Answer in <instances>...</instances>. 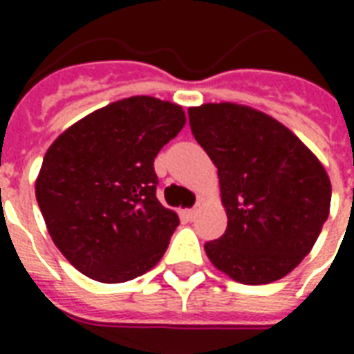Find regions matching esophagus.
Instances as JSON below:
<instances>
[{
    "label": "esophagus",
    "mask_w": 354,
    "mask_h": 354,
    "mask_svg": "<svg viewBox=\"0 0 354 354\" xmlns=\"http://www.w3.org/2000/svg\"><path fill=\"white\" fill-rule=\"evenodd\" d=\"M198 213H200L198 205H194V207H191V209H185V216H187L189 221H194Z\"/></svg>",
    "instance_id": "obj_1"
}]
</instances>
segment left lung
Listing matches in <instances>:
<instances>
[{
    "label": "left lung",
    "mask_w": 354,
    "mask_h": 354,
    "mask_svg": "<svg viewBox=\"0 0 354 354\" xmlns=\"http://www.w3.org/2000/svg\"><path fill=\"white\" fill-rule=\"evenodd\" d=\"M194 139L218 169L227 227L205 242L215 268L242 285L285 277L313 250L330 207V180L285 124L235 102L189 108Z\"/></svg>",
    "instance_id": "left-lung-1"
}]
</instances>
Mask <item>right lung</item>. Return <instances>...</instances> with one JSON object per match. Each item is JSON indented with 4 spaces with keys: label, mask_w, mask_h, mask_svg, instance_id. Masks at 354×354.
Here are the masks:
<instances>
[{
    "label": "right lung",
    "mask_w": 354,
    "mask_h": 354,
    "mask_svg": "<svg viewBox=\"0 0 354 354\" xmlns=\"http://www.w3.org/2000/svg\"><path fill=\"white\" fill-rule=\"evenodd\" d=\"M183 124L182 106L136 95L82 118L47 149L36 200L80 274L124 283L163 257L180 218L156 198L154 158Z\"/></svg>",
    "instance_id": "obj_1"
}]
</instances>
